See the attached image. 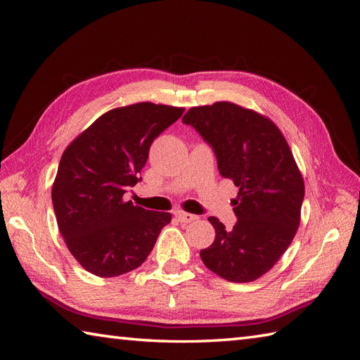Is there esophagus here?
<instances>
[{"label":"esophagus","instance_id":"esophagus-1","mask_svg":"<svg viewBox=\"0 0 360 360\" xmlns=\"http://www.w3.org/2000/svg\"><path fill=\"white\" fill-rule=\"evenodd\" d=\"M176 217H177V219H179L180 222H183V224H189V222H193L195 219H198L197 214L186 213V212H183V210H177V212H176Z\"/></svg>","mask_w":360,"mask_h":360}]
</instances>
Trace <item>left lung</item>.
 Segmentation results:
<instances>
[{"instance_id":"1","label":"left lung","mask_w":360,"mask_h":360,"mask_svg":"<svg viewBox=\"0 0 360 360\" xmlns=\"http://www.w3.org/2000/svg\"><path fill=\"white\" fill-rule=\"evenodd\" d=\"M210 144L221 176L238 188L237 222L214 216V242L201 249L207 269L230 282H252L274 267L300 224L304 183L287 141L270 118L231 102L195 106L181 118Z\"/></svg>"}]
</instances>
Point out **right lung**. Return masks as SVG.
Here are the masks:
<instances>
[{
    "mask_svg": "<svg viewBox=\"0 0 360 360\" xmlns=\"http://www.w3.org/2000/svg\"><path fill=\"white\" fill-rule=\"evenodd\" d=\"M184 108L141 102L101 115L61 156L52 184L57 224L70 254L90 274L111 278L139 267L171 213L124 201L141 180L153 141Z\"/></svg>",
    "mask_w": 360,
    "mask_h": 360,
    "instance_id": "obj_1",
    "label": "right lung"
}]
</instances>
